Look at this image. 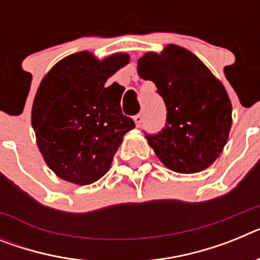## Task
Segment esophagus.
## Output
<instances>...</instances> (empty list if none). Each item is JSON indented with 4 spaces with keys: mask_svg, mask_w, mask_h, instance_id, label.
<instances>
[{
    "mask_svg": "<svg viewBox=\"0 0 260 260\" xmlns=\"http://www.w3.org/2000/svg\"><path fill=\"white\" fill-rule=\"evenodd\" d=\"M134 122H135V125L139 127V126H141V123L143 122V114L138 113L137 116H134Z\"/></svg>",
    "mask_w": 260,
    "mask_h": 260,
    "instance_id": "obj_1",
    "label": "esophagus"
}]
</instances>
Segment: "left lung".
I'll use <instances>...</instances> for the list:
<instances>
[{
    "instance_id": "1",
    "label": "left lung",
    "mask_w": 260,
    "mask_h": 260,
    "mask_svg": "<svg viewBox=\"0 0 260 260\" xmlns=\"http://www.w3.org/2000/svg\"><path fill=\"white\" fill-rule=\"evenodd\" d=\"M167 105L161 132L147 135L158 160L177 173H198L219 157L232 127V103L222 83L194 53L169 44L138 59Z\"/></svg>"
}]
</instances>
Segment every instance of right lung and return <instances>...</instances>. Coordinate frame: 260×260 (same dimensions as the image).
<instances>
[{"label":"right lung","instance_id":"add662e5","mask_svg":"<svg viewBox=\"0 0 260 260\" xmlns=\"http://www.w3.org/2000/svg\"><path fill=\"white\" fill-rule=\"evenodd\" d=\"M128 61L126 53L98 59L78 52L57 62L41 80L31 123L45 162L62 180L80 186L100 180L123 135L135 127L122 114L121 86H105Z\"/></svg>","mask_w":260,"mask_h":260}]
</instances>
